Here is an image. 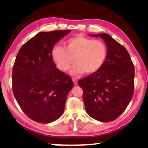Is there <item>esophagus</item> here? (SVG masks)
Returning <instances> with one entry per match:
<instances>
[{"label":"esophagus","mask_w":148,"mask_h":148,"mask_svg":"<svg viewBox=\"0 0 148 148\" xmlns=\"http://www.w3.org/2000/svg\"><path fill=\"white\" fill-rule=\"evenodd\" d=\"M72 79H73V83H74L76 85L77 84V79L76 78H73Z\"/></svg>","instance_id":"34e87169"}]
</instances>
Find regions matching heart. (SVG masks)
Instances as JSON below:
<instances>
[{"label":"heart","mask_w":148,"mask_h":148,"mask_svg":"<svg viewBox=\"0 0 148 148\" xmlns=\"http://www.w3.org/2000/svg\"><path fill=\"white\" fill-rule=\"evenodd\" d=\"M107 53V47L104 42L77 36L66 40L64 48L54 46L51 56L56 66L62 71L69 69L74 58L75 64L71 73L79 75L85 71L88 74L98 71L104 63Z\"/></svg>","instance_id":"obj_1"}]
</instances>
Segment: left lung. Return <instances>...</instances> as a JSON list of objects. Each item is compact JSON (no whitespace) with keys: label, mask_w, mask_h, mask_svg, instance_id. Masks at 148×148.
I'll use <instances>...</instances> for the list:
<instances>
[{"label":"left lung","mask_w":148,"mask_h":148,"mask_svg":"<svg viewBox=\"0 0 148 148\" xmlns=\"http://www.w3.org/2000/svg\"><path fill=\"white\" fill-rule=\"evenodd\" d=\"M100 37L106 44L108 53L98 71L79 80L84 91L86 112L101 122H110L124 112L134 92L135 68L124 46L107 34H92Z\"/></svg>","instance_id":"left-lung-1"}]
</instances>
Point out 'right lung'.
I'll return each mask as SVG.
<instances>
[{
  "label": "right lung",
  "mask_w": 148,
  "mask_h": 148,
  "mask_svg": "<svg viewBox=\"0 0 148 148\" xmlns=\"http://www.w3.org/2000/svg\"><path fill=\"white\" fill-rule=\"evenodd\" d=\"M71 30L40 32L18 52L12 73L14 96L20 108L36 122L50 123L62 114L73 82L56 67L51 51Z\"/></svg>",
  "instance_id": "right-lung-1"
}]
</instances>
